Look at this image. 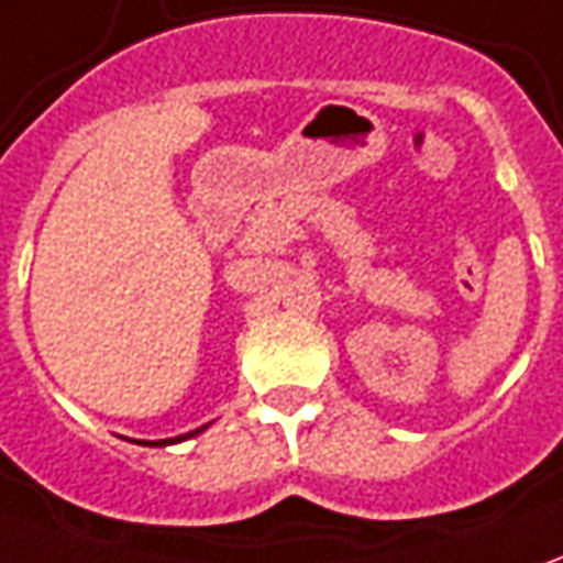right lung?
Instances as JSON below:
<instances>
[{"label": "right lung", "mask_w": 563, "mask_h": 563, "mask_svg": "<svg viewBox=\"0 0 563 563\" xmlns=\"http://www.w3.org/2000/svg\"><path fill=\"white\" fill-rule=\"evenodd\" d=\"M202 428H197V431H187V434H181V438H169V441H156L159 446H166V443H178V441H187V438H194V434H200Z\"/></svg>", "instance_id": "add662e5"}]
</instances>
